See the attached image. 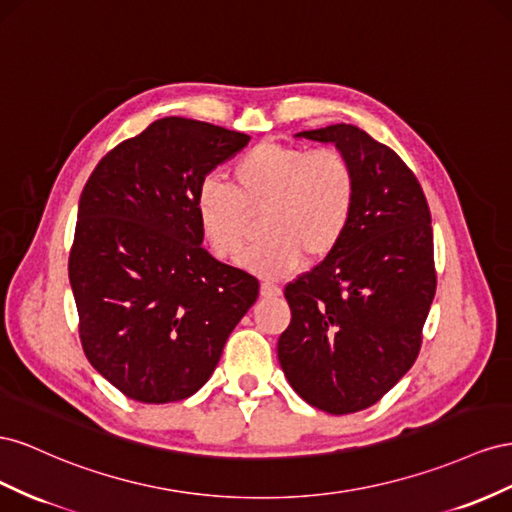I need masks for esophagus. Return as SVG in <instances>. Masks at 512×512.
<instances>
[{"instance_id": "obj_1", "label": "esophagus", "mask_w": 512, "mask_h": 512, "mask_svg": "<svg viewBox=\"0 0 512 512\" xmlns=\"http://www.w3.org/2000/svg\"><path fill=\"white\" fill-rule=\"evenodd\" d=\"M261 296H264V298L281 296V287L279 285H272V283H264V285H261Z\"/></svg>"}]
</instances>
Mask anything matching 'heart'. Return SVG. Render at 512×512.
Returning <instances> with one entry per match:
<instances>
[{"label": "heart", "instance_id": "1", "mask_svg": "<svg viewBox=\"0 0 512 512\" xmlns=\"http://www.w3.org/2000/svg\"><path fill=\"white\" fill-rule=\"evenodd\" d=\"M229 180L231 188L212 178L199 182V231L214 257L233 261L253 238V218L261 216L266 240L244 264L264 279H283L304 257L326 259L352 225L358 175L349 156L332 145L309 150L259 143L231 167Z\"/></svg>", "mask_w": 512, "mask_h": 512}]
</instances>
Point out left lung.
<instances>
[{
	"instance_id": "1",
	"label": "left lung",
	"mask_w": 512,
	"mask_h": 512,
	"mask_svg": "<svg viewBox=\"0 0 512 512\" xmlns=\"http://www.w3.org/2000/svg\"><path fill=\"white\" fill-rule=\"evenodd\" d=\"M354 163L358 199L337 251L285 285L281 369L328 414L367 410L412 369L437 287L431 212L414 171L354 124L304 130Z\"/></svg>"
}]
</instances>
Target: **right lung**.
Here are the masks:
<instances>
[{"label": "right lung", "mask_w": 512, "mask_h": 512, "mask_svg": "<svg viewBox=\"0 0 512 512\" xmlns=\"http://www.w3.org/2000/svg\"><path fill=\"white\" fill-rule=\"evenodd\" d=\"M248 135L163 118L100 158L79 199L68 276L81 347L128 399L175 403L214 373L259 296L201 246L195 191Z\"/></svg>", "instance_id": "add662e5"}]
</instances>
